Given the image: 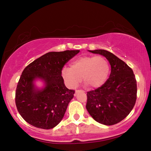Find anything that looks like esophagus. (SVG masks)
I'll return each mask as SVG.
<instances>
[{"label": "esophagus", "mask_w": 151, "mask_h": 151, "mask_svg": "<svg viewBox=\"0 0 151 151\" xmlns=\"http://www.w3.org/2000/svg\"><path fill=\"white\" fill-rule=\"evenodd\" d=\"M82 92H84L82 90H76V94H75V96H76V95H77V94L78 93H82Z\"/></svg>", "instance_id": "1"}]
</instances>
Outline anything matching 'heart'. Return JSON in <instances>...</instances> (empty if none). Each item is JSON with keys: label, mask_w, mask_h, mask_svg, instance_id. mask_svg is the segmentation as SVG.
Returning a JSON list of instances; mask_svg holds the SVG:
<instances>
[{"label": "heart", "mask_w": 151, "mask_h": 151, "mask_svg": "<svg viewBox=\"0 0 151 151\" xmlns=\"http://www.w3.org/2000/svg\"><path fill=\"white\" fill-rule=\"evenodd\" d=\"M110 73V65L104 57L82 56L73 60L70 68L62 70V76L70 88L77 87L82 78L86 85L98 88L106 81Z\"/></svg>", "instance_id": "1"}]
</instances>
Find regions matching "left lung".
I'll return each mask as SVG.
<instances>
[{"mask_svg": "<svg viewBox=\"0 0 151 151\" xmlns=\"http://www.w3.org/2000/svg\"><path fill=\"white\" fill-rule=\"evenodd\" d=\"M88 51L106 58L111 71L102 86L87 92L86 110L98 122L108 126L115 124L129 114L135 104V76L131 68L112 53L104 49Z\"/></svg>", "mask_w": 151, "mask_h": 151, "instance_id": "obj_1", "label": "left lung"}]
</instances>
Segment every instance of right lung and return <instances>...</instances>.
Masks as SVG:
<instances>
[{
    "instance_id": "obj_1",
    "label": "right lung",
    "mask_w": 151,
    "mask_h": 151,
    "mask_svg": "<svg viewBox=\"0 0 151 151\" xmlns=\"http://www.w3.org/2000/svg\"><path fill=\"white\" fill-rule=\"evenodd\" d=\"M80 50L52 51L35 60L24 68L16 90L18 113L29 124L51 129L60 122L75 91L64 83L62 69ZM40 79L44 87L38 89L35 81Z\"/></svg>"
}]
</instances>
